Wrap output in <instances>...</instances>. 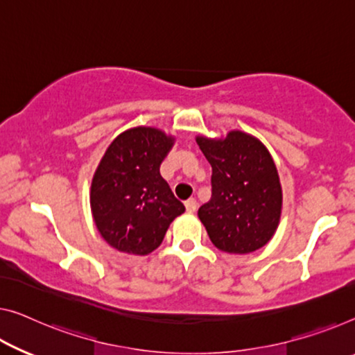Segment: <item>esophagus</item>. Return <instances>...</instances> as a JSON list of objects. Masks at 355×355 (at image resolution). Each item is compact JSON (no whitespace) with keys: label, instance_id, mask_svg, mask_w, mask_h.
Segmentation results:
<instances>
[{"label":"esophagus","instance_id":"esophagus-1","mask_svg":"<svg viewBox=\"0 0 355 355\" xmlns=\"http://www.w3.org/2000/svg\"><path fill=\"white\" fill-rule=\"evenodd\" d=\"M184 207H187V211H189V214H193V211H196V209H198V200L196 199H188L187 202H184Z\"/></svg>","mask_w":355,"mask_h":355}]
</instances>
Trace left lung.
Segmentation results:
<instances>
[{"label": "left lung", "mask_w": 355, "mask_h": 355, "mask_svg": "<svg viewBox=\"0 0 355 355\" xmlns=\"http://www.w3.org/2000/svg\"><path fill=\"white\" fill-rule=\"evenodd\" d=\"M196 141L211 166V198L198 211L211 244L237 255L266 245L282 210L279 173L266 146L241 130Z\"/></svg>", "instance_id": "8db88e82"}]
</instances>
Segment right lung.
<instances>
[{"instance_id": "add662e5", "label": "right lung", "mask_w": 355, "mask_h": 355, "mask_svg": "<svg viewBox=\"0 0 355 355\" xmlns=\"http://www.w3.org/2000/svg\"><path fill=\"white\" fill-rule=\"evenodd\" d=\"M173 140L155 127H134L105 151L92 178L91 207L98 232L116 250L148 255L184 211L159 173Z\"/></svg>"}]
</instances>
